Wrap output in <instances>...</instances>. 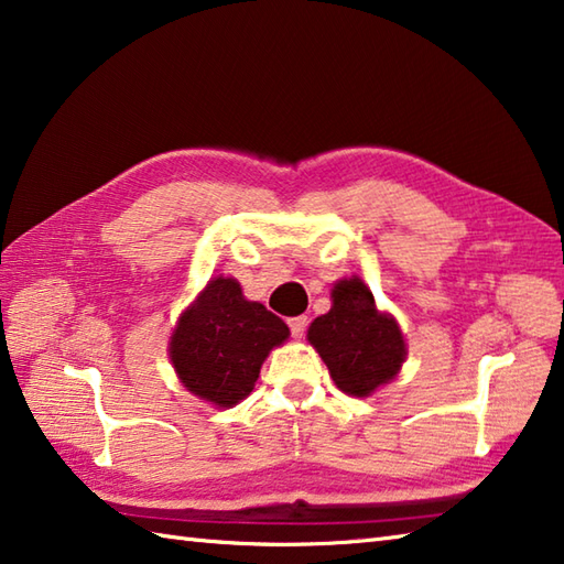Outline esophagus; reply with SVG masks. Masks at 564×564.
I'll list each match as a JSON object with an SVG mask.
<instances>
[{
  "mask_svg": "<svg viewBox=\"0 0 564 564\" xmlns=\"http://www.w3.org/2000/svg\"><path fill=\"white\" fill-rule=\"evenodd\" d=\"M286 324H290V330H292L294 338H302L306 326H308V318L306 316H294V318L286 321Z\"/></svg>",
  "mask_w": 564,
  "mask_h": 564,
  "instance_id": "1",
  "label": "esophagus"
}]
</instances>
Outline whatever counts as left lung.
Instances as JSON below:
<instances>
[{
    "label": "left lung",
    "instance_id": "obj_1",
    "mask_svg": "<svg viewBox=\"0 0 564 564\" xmlns=\"http://www.w3.org/2000/svg\"><path fill=\"white\" fill-rule=\"evenodd\" d=\"M330 302V312L314 318L306 338L340 392L370 397L404 365V333L392 314L379 312L370 286L355 274L333 284Z\"/></svg>",
    "mask_w": 564,
    "mask_h": 564
}]
</instances>
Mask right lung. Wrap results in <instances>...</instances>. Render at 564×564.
Wrapping results in <instances>:
<instances>
[{
	"label": "right lung",
	"mask_w": 564,
	"mask_h": 564,
	"mask_svg": "<svg viewBox=\"0 0 564 564\" xmlns=\"http://www.w3.org/2000/svg\"><path fill=\"white\" fill-rule=\"evenodd\" d=\"M290 338L280 316L248 302L234 278H212L180 314L170 336V362L187 392L218 409L243 401L272 348Z\"/></svg>",
	"instance_id": "right-lung-1"
}]
</instances>
